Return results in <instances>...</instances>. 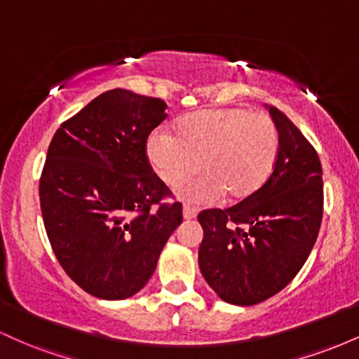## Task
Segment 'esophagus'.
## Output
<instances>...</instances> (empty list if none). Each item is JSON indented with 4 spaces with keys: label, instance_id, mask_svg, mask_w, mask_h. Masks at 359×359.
Segmentation results:
<instances>
[{
    "label": "esophagus",
    "instance_id": "esophagus-1",
    "mask_svg": "<svg viewBox=\"0 0 359 359\" xmlns=\"http://www.w3.org/2000/svg\"><path fill=\"white\" fill-rule=\"evenodd\" d=\"M182 216H184V219H196L197 211L194 208H191V205H184V208H182Z\"/></svg>",
    "mask_w": 359,
    "mask_h": 359
}]
</instances>
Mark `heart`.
<instances>
[{"label":"heart","mask_w":359,"mask_h":359,"mask_svg":"<svg viewBox=\"0 0 359 359\" xmlns=\"http://www.w3.org/2000/svg\"><path fill=\"white\" fill-rule=\"evenodd\" d=\"M278 131L266 114L241 108H212L180 118L175 137L155 130L147 140L151 170L165 185H177L197 167L204 172L177 189L179 199L208 204L253 196L269 180L278 158Z\"/></svg>","instance_id":"obj_1"}]
</instances>
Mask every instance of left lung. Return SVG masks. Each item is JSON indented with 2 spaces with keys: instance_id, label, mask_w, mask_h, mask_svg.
I'll use <instances>...</instances> for the list:
<instances>
[{
  "instance_id": "1",
  "label": "left lung",
  "mask_w": 359,
  "mask_h": 359,
  "mask_svg": "<svg viewBox=\"0 0 359 359\" xmlns=\"http://www.w3.org/2000/svg\"><path fill=\"white\" fill-rule=\"evenodd\" d=\"M265 108L280 140L269 180L233 208L197 216L204 229L201 273L233 306H255L285 288L314 248L323 221L319 156L282 111Z\"/></svg>"
}]
</instances>
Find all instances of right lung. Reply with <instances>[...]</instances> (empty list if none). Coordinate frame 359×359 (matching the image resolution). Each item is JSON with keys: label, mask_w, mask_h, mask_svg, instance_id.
Here are the masks:
<instances>
[{"label": "right lung", "mask_w": 359, "mask_h": 359, "mask_svg": "<svg viewBox=\"0 0 359 359\" xmlns=\"http://www.w3.org/2000/svg\"><path fill=\"white\" fill-rule=\"evenodd\" d=\"M167 104L111 89L62 123L40 179L45 231L65 273L104 300L138 294L156 269L182 205L148 165L147 138Z\"/></svg>", "instance_id": "obj_1"}]
</instances>
